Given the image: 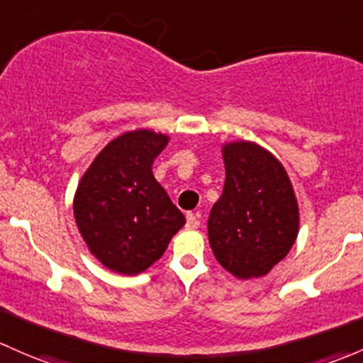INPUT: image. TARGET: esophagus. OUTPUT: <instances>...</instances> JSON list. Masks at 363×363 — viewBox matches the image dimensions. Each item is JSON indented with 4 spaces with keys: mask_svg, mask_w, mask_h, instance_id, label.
I'll list each match as a JSON object with an SVG mask.
<instances>
[{
    "mask_svg": "<svg viewBox=\"0 0 363 363\" xmlns=\"http://www.w3.org/2000/svg\"><path fill=\"white\" fill-rule=\"evenodd\" d=\"M186 226L191 228V230H194V228L200 226V217L196 216V213L189 212L188 216H186Z\"/></svg>",
    "mask_w": 363,
    "mask_h": 363,
    "instance_id": "1",
    "label": "esophagus"
}]
</instances>
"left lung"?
I'll list each match as a JSON object with an SVG mask.
<instances>
[{
  "label": "left lung",
  "mask_w": 363,
  "mask_h": 363,
  "mask_svg": "<svg viewBox=\"0 0 363 363\" xmlns=\"http://www.w3.org/2000/svg\"><path fill=\"white\" fill-rule=\"evenodd\" d=\"M226 181L208 217V242L235 277H264L296 242L299 208L284 165L254 143L223 147Z\"/></svg>",
  "instance_id": "left-lung-1"
}]
</instances>
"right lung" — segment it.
I'll list each match as a JSON object with an SVG mask.
<instances>
[{
	"label": "right lung",
	"instance_id": "1",
	"mask_svg": "<svg viewBox=\"0 0 363 363\" xmlns=\"http://www.w3.org/2000/svg\"><path fill=\"white\" fill-rule=\"evenodd\" d=\"M169 137L133 130L104 147L79 181L74 219L106 268L137 274L158 261L186 219L152 175Z\"/></svg>",
	"mask_w": 363,
	"mask_h": 363
}]
</instances>
